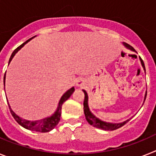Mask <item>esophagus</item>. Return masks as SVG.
<instances>
[{
    "instance_id": "34e87169",
    "label": "esophagus",
    "mask_w": 156,
    "mask_h": 156,
    "mask_svg": "<svg viewBox=\"0 0 156 156\" xmlns=\"http://www.w3.org/2000/svg\"><path fill=\"white\" fill-rule=\"evenodd\" d=\"M85 85H86V82H84V80L78 79V81H77V83H76L77 86H79V87H83Z\"/></svg>"
}]
</instances>
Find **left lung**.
Segmentation results:
<instances>
[{
	"instance_id": "1",
	"label": "left lung",
	"mask_w": 156,
	"mask_h": 156,
	"mask_svg": "<svg viewBox=\"0 0 156 156\" xmlns=\"http://www.w3.org/2000/svg\"><path fill=\"white\" fill-rule=\"evenodd\" d=\"M124 45L126 46L127 48H130L131 50L133 51H135L134 48H133L132 46L129 45L127 43H123ZM140 62H141V64L143 66L144 69L145 70V67H144V63L143 59L140 58ZM84 93H85V99H84V113H85V116H86V119L87 120L88 122L90 124L91 126L94 127H97V128L101 129H104V130H115V129H117L120 128V127L123 126L125 125L126 123L128 122L129 121V119L126 120V121L123 122L122 123H109V122H103L100 119H97V117H95L93 115V114L90 112L89 109V107H88V95L86 93V92L85 90H83ZM146 96H147V93L145 95V99H146Z\"/></svg>"
}]
</instances>
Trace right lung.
<instances>
[{
  "label": "right lung",
  "instance_id": "right-lung-1",
  "mask_svg": "<svg viewBox=\"0 0 156 156\" xmlns=\"http://www.w3.org/2000/svg\"><path fill=\"white\" fill-rule=\"evenodd\" d=\"M33 38V37H32ZM30 40H31V38H30L29 40H27L26 42L23 43L21 45H20L18 48H16V49L14 50V52H12V55H11L10 59H9V63L11 62L12 59L13 58V56L15 55V54L18 52L19 50L26 44ZM5 76H4V85H5ZM74 91V88L72 87L71 89H70L68 91H67L66 93L63 94V97H61L60 101H59V106H58L57 110L55 112L53 115H52L51 117L46 118V119H41V120H39V121H28V120H26V119H23L22 118L19 117L18 115H16V114L12 112V110L11 109L10 106H9V103H8V105L9 107V110H10L11 114L13 116V118L15 119L17 122L20 124V126H22L23 127H24L25 129H27L29 130L32 131H36V132H41V133H46V132H49L50 130H52V129L55 128L57 124L59 123V120H60V115H61V109H62V105H63V103L67 101V99L71 96V94L73 93V92Z\"/></svg>",
  "mask_w": 156,
  "mask_h": 156
}]
</instances>
